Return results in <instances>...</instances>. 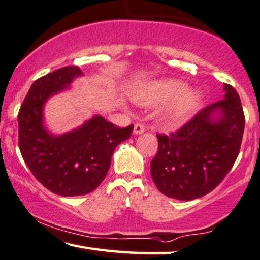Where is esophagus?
<instances>
[{
    "mask_svg": "<svg viewBox=\"0 0 260 260\" xmlns=\"http://www.w3.org/2000/svg\"><path fill=\"white\" fill-rule=\"evenodd\" d=\"M144 131H145V127L142 125V124H135V127H134L135 135H141V134H143Z\"/></svg>",
    "mask_w": 260,
    "mask_h": 260,
    "instance_id": "esophagus-1",
    "label": "esophagus"
}]
</instances>
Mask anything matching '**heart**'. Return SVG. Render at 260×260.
<instances>
[{"mask_svg":"<svg viewBox=\"0 0 260 260\" xmlns=\"http://www.w3.org/2000/svg\"><path fill=\"white\" fill-rule=\"evenodd\" d=\"M131 97L143 106L162 104L158 116L168 126H177L186 122L204 101L200 88L188 87L186 81L176 78L144 81L131 91Z\"/></svg>","mask_w":260,"mask_h":260,"instance_id":"b5f03b06","label":"heart"}]
</instances>
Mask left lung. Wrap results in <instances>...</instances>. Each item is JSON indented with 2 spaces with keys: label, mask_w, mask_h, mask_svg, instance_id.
Segmentation results:
<instances>
[{
  "label": "left lung",
  "mask_w": 260,
  "mask_h": 260,
  "mask_svg": "<svg viewBox=\"0 0 260 260\" xmlns=\"http://www.w3.org/2000/svg\"><path fill=\"white\" fill-rule=\"evenodd\" d=\"M222 101L199 112L177 133L157 135L150 163L157 189L181 201L212 191L232 168L240 150L245 117L238 92L223 84Z\"/></svg>",
  "instance_id": "left-lung-1"
}]
</instances>
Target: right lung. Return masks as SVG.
<instances>
[{
    "label": "right lung",
    "instance_id": "1",
    "mask_svg": "<svg viewBox=\"0 0 260 260\" xmlns=\"http://www.w3.org/2000/svg\"><path fill=\"white\" fill-rule=\"evenodd\" d=\"M84 74L67 66L35 80L20 108L21 155L42 186L60 197L93 191L105 179L116 147L131 136L134 125L119 129L94 115L69 133L56 135L45 122V105L53 95L71 88Z\"/></svg>",
    "mask_w": 260,
    "mask_h": 260
}]
</instances>
